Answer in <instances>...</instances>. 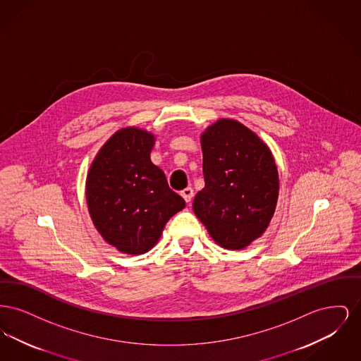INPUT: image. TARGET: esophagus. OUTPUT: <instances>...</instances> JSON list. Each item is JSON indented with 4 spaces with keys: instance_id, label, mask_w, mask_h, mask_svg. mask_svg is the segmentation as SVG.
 <instances>
[{
    "instance_id": "34e87169",
    "label": "esophagus",
    "mask_w": 361,
    "mask_h": 361,
    "mask_svg": "<svg viewBox=\"0 0 361 361\" xmlns=\"http://www.w3.org/2000/svg\"><path fill=\"white\" fill-rule=\"evenodd\" d=\"M181 196L184 197V200H185L187 203H189V202L192 200V196H193V189L189 188V187L188 188L183 189V190H181Z\"/></svg>"
}]
</instances>
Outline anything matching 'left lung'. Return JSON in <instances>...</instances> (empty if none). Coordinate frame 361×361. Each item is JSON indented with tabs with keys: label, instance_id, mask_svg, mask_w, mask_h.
<instances>
[{
	"label": "left lung",
	"instance_id": "1",
	"mask_svg": "<svg viewBox=\"0 0 361 361\" xmlns=\"http://www.w3.org/2000/svg\"><path fill=\"white\" fill-rule=\"evenodd\" d=\"M204 188L193 211L214 240L238 250L261 237L275 214L279 174L268 146L240 121L221 119L202 135Z\"/></svg>",
	"mask_w": 361,
	"mask_h": 361
}]
</instances>
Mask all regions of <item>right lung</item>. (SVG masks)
Masks as SVG:
<instances>
[{"label": "right lung", "mask_w": 361, "mask_h": 361, "mask_svg": "<svg viewBox=\"0 0 361 361\" xmlns=\"http://www.w3.org/2000/svg\"><path fill=\"white\" fill-rule=\"evenodd\" d=\"M154 137L127 127L109 137L86 178L90 218L104 240L127 255H142L166 222L185 207L150 159Z\"/></svg>", "instance_id": "obj_1"}]
</instances>
